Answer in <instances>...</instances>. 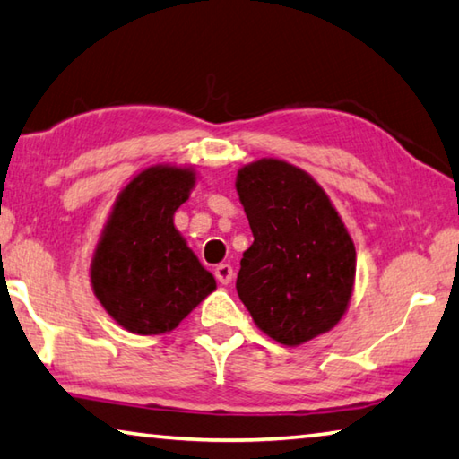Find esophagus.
<instances>
[{"mask_svg":"<svg viewBox=\"0 0 459 459\" xmlns=\"http://www.w3.org/2000/svg\"><path fill=\"white\" fill-rule=\"evenodd\" d=\"M214 277L219 279V283L229 285L232 281V277H235V269H232L229 263H221V265H216L214 269Z\"/></svg>","mask_w":459,"mask_h":459,"instance_id":"34e87169","label":"esophagus"}]
</instances>
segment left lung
Listing matches in <instances>:
<instances>
[{
  "label": "left lung",
  "mask_w": 459,
  "mask_h": 459,
  "mask_svg": "<svg viewBox=\"0 0 459 459\" xmlns=\"http://www.w3.org/2000/svg\"><path fill=\"white\" fill-rule=\"evenodd\" d=\"M235 186L253 230L237 291L255 324L285 346L332 330L351 304L356 248L328 194L273 158L240 168Z\"/></svg>",
  "instance_id": "8db88e82"
}]
</instances>
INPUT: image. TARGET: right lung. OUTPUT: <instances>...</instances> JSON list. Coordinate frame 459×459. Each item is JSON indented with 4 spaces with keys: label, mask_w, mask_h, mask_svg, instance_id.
Here are the masks:
<instances>
[{
    "label": "right lung",
    "mask_w": 459,
    "mask_h": 459,
    "mask_svg": "<svg viewBox=\"0 0 459 459\" xmlns=\"http://www.w3.org/2000/svg\"><path fill=\"white\" fill-rule=\"evenodd\" d=\"M196 182L192 168L152 166L119 192L92 255L91 283L123 328L153 336L174 330L216 290L174 227Z\"/></svg>",
    "instance_id": "right-lung-1"
}]
</instances>
